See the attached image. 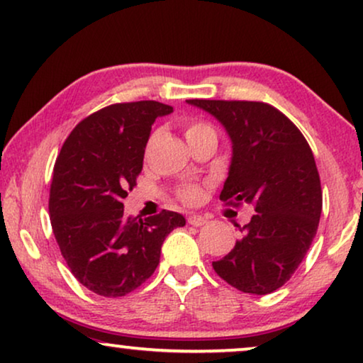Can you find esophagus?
I'll return each instance as SVG.
<instances>
[{"label": "esophagus", "mask_w": 363, "mask_h": 363, "mask_svg": "<svg viewBox=\"0 0 363 363\" xmlns=\"http://www.w3.org/2000/svg\"><path fill=\"white\" fill-rule=\"evenodd\" d=\"M188 223H190L191 226H203V225H206L208 223V220L205 216H201V215H190L188 216Z\"/></svg>", "instance_id": "1"}]
</instances>
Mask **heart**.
<instances>
[{"instance_id":"heart-1","label":"heart","mask_w":363,"mask_h":363,"mask_svg":"<svg viewBox=\"0 0 363 363\" xmlns=\"http://www.w3.org/2000/svg\"><path fill=\"white\" fill-rule=\"evenodd\" d=\"M203 133H215L211 125H208L206 122L201 121H188L185 122V137L186 140L190 138H195L198 135H203ZM201 198V190L198 186H190L186 190L182 191V200L188 203H196Z\"/></svg>"}]
</instances>
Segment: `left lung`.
I'll return each instance as SVG.
<instances>
[{"instance_id": "1", "label": "left lung", "mask_w": 363, "mask_h": 363, "mask_svg": "<svg viewBox=\"0 0 363 363\" xmlns=\"http://www.w3.org/2000/svg\"><path fill=\"white\" fill-rule=\"evenodd\" d=\"M230 135L233 155L220 200L256 213L213 269L228 284L264 296L284 286L304 259L322 213L320 178L299 128L269 104L191 99Z\"/></svg>"}]
</instances>
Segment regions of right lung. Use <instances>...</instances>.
Instances as JSON below:
<instances>
[{
    "mask_svg": "<svg viewBox=\"0 0 363 363\" xmlns=\"http://www.w3.org/2000/svg\"><path fill=\"white\" fill-rule=\"evenodd\" d=\"M172 112L155 101L104 107L77 123L54 163V236L74 277L99 296L121 297L142 286L160 262L165 238L186 223L167 210L145 220L123 216L153 122Z\"/></svg>",
    "mask_w": 363,
    "mask_h": 363,
    "instance_id": "add662e5",
    "label": "right lung"
}]
</instances>
